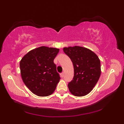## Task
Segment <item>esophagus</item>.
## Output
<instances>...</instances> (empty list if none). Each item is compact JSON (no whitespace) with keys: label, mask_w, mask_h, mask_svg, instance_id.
Listing matches in <instances>:
<instances>
[{"label":"esophagus","mask_w":124,"mask_h":124,"mask_svg":"<svg viewBox=\"0 0 124 124\" xmlns=\"http://www.w3.org/2000/svg\"><path fill=\"white\" fill-rule=\"evenodd\" d=\"M60 76H61V77H64V73H62L60 74Z\"/></svg>","instance_id":"esophagus-1"}]
</instances>
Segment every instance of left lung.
<instances>
[{"instance_id": "1", "label": "left lung", "mask_w": 124, "mask_h": 124, "mask_svg": "<svg viewBox=\"0 0 124 124\" xmlns=\"http://www.w3.org/2000/svg\"><path fill=\"white\" fill-rule=\"evenodd\" d=\"M73 64L74 77L68 86L70 93L83 96L90 93L101 74V62L94 52L85 47L75 46L63 48Z\"/></svg>"}]
</instances>
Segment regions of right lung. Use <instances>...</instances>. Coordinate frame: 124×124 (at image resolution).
<instances>
[{
	"label": "right lung",
	"instance_id": "right-lung-1",
	"mask_svg": "<svg viewBox=\"0 0 124 124\" xmlns=\"http://www.w3.org/2000/svg\"><path fill=\"white\" fill-rule=\"evenodd\" d=\"M59 49L41 46L24 55L20 62V72L25 85L39 96L50 95L60 79L54 60Z\"/></svg>",
	"mask_w": 124,
	"mask_h": 124
}]
</instances>
